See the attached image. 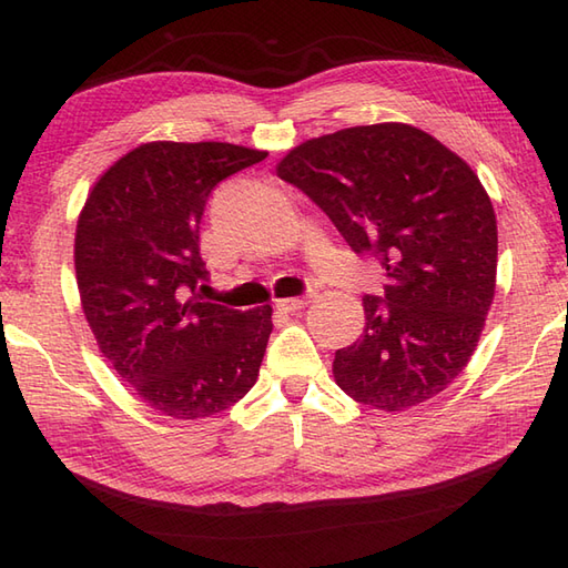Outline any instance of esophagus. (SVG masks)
<instances>
[{"mask_svg":"<svg viewBox=\"0 0 568 568\" xmlns=\"http://www.w3.org/2000/svg\"><path fill=\"white\" fill-rule=\"evenodd\" d=\"M305 305H307L305 297H287V300H277L275 310H281V312H297V310H303Z\"/></svg>","mask_w":568,"mask_h":568,"instance_id":"esophagus-1","label":"esophagus"}]
</instances>
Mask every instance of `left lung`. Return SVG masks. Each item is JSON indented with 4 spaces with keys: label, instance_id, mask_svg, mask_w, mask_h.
I'll return each instance as SVG.
<instances>
[{
    "label": "left lung",
    "instance_id": "obj_1",
    "mask_svg": "<svg viewBox=\"0 0 568 568\" xmlns=\"http://www.w3.org/2000/svg\"><path fill=\"white\" fill-rule=\"evenodd\" d=\"M277 178L303 190L388 283L334 378L385 413L439 395L476 352L496 295L498 224L470 165L427 131L385 122L300 143Z\"/></svg>",
    "mask_w": 568,
    "mask_h": 568
}]
</instances>
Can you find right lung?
<instances>
[{"label":"right lung","instance_id":"right-lung-1","mask_svg":"<svg viewBox=\"0 0 568 568\" xmlns=\"http://www.w3.org/2000/svg\"><path fill=\"white\" fill-rule=\"evenodd\" d=\"M265 159L234 143L151 141L90 190L75 232L82 312L112 368L143 403L202 419L244 397L273 332L271 305L200 297V222L224 178Z\"/></svg>","mask_w":568,"mask_h":568}]
</instances>
